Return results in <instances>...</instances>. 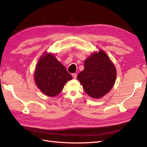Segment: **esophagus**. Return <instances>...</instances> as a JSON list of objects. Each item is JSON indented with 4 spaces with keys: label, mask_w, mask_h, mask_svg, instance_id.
<instances>
[{
    "label": "esophagus",
    "mask_w": 147,
    "mask_h": 147,
    "mask_svg": "<svg viewBox=\"0 0 147 147\" xmlns=\"http://www.w3.org/2000/svg\"><path fill=\"white\" fill-rule=\"evenodd\" d=\"M72 77H73L74 79H76L77 78V74H72Z\"/></svg>",
    "instance_id": "esophagus-1"
}]
</instances>
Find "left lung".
<instances>
[{"instance_id":"8db88e82","label":"left lung","mask_w":147,"mask_h":147,"mask_svg":"<svg viewBox=\"0 0 147 147\" xmlns=\"http://www.w3.org/2000/svg\"><path fill=\"white\" fill-rule=\"evenodd\" d=\"M84 68L78 78L86 93L99 99L110 91L116 79V69L104 51L94 52L84 63Z\"/></svg>"}]
</instances>
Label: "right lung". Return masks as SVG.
<instances>
[{"label": "right lung", "instance_id": "1", "mask_svg": "<svg viewBox=\"0 0 147 147\" xmlns=\"http://www.w3.org/2000/svg\"><path fill=\"white\" fill-rule=\"evenodd\" d=\"M36 85L50 97L58 95L71 76L52 53L46 52L39 59L34 72Z\"/></svg>", "mask_w": 147, "mask_h": 147}]
</instances>
